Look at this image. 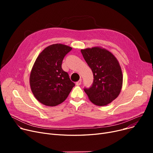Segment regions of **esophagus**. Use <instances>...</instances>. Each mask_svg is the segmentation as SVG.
Masks as SVG:
<instances>
[{
	"instance_id": "obj_1",
	"label": "esophagus",
	"mask_w": 153,
	"mask_h": 153,
	"mask_svg": "<svg viewBox=\"0 0 153 153\" xmlns=\"http://www.w3.org/2000/svg\"><path fill=\"white\" fill-rule=\"evenodd\" d=\"M81 83H82V79H81L79 80V81H78L77 82H76V84L77 85H80L81 84Z\"/></svg>"
}]
</instances>
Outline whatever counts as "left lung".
<instances>
[{
    "label": "left lung",
    "instance_id": "obj_1",
    "mask_svg": "<svg viewBox=\"0 0 153 153\" xmlns=\"http://www.w3.org/2000/svg\"><path fill=\"white\" fill-rule=\"evenodd\" d=\"M81 51L94 76L92 86L84 90L95 105H107L122 90L123 75L120 64L113 54L101 47L86 48Z\"/></svg>",
    "mask_w": 153,
    "mask_h": 153
}]
</instances>
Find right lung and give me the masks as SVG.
Returning a JSON list of instances; mask_svg holds the SVG:
<instances>
[{"instance_id":"right-lung-1","label":"right lung","mask_w":153,"mask_h":153,"mask_svg":"<svg viewBox=\"0 0 153 153\" xmlns=\"http://www.w3.org/2000/svg\"><path fill=\"white\" fill-rule=\"evenodd\" d=\"M72 48L62 44L46 47L32 68L30 84L35 98L46 106L54 107L66 99L75 84L64 71L62 60Z\"/></svg>"}]
</instances>
